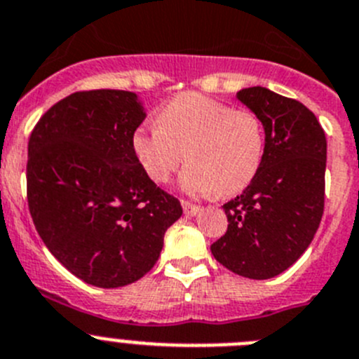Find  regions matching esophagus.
Wrapping results in <instances>:
<instances>
[{"mask_svg": "<svg viewBox=\"0 0 359 359\" xmlns=\"http://www.w3.org/2000/svg\"><path fill=\"white\" fill-rule=\"evenodd\" d=\"M182 209H184V215L186 216H195L196 212L200 211L198 205H195V203L187 202V200H182Z\"/></svg>", "mask_w": 359, "mask_h": 359, "instance_id": "1", "label": "esophagus"}]
</instances>
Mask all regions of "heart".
<instances>
[{
    "instance_id": "b5f03b06",
    "label": "heart",
    "mask_w": 359,
    "mask_h": 359,
    "mask_svg": "<svg viewBox=\"0 0 359 359\" xmlns=\"http://www.w3.org/2000/svg\"><path fill=\"white\" fill-rule=\"evenodd\" d=\"M132 148L154 182L172 179L189 161L180 186L189 195H236L256 179L266 151L263 118L200 93H184L157 112V125H141Z\"/></svg>"
}]
</instances>
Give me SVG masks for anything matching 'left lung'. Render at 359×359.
<instances>
[{
    "label": "left lung",
    "instance_id": "8db88e82",
    "mask_svg": "<svg viewBox=\"0 0 359 359\" xmlns=\"http://www.w3.org/2000/svg\"><path fill=\"white\" fill-rule=\"evenodd\" d=\"M238 98L263 118L266 151L256 179L224 203L227 232L211 252L238 276L270 279L304 254L320 225L327 141L316 116L299 100L264 87H248Z\"/></svg>",
    "mask_w": 359,
    "mask_h": 359
}]
</instances>
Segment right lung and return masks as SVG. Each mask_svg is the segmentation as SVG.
<instances>
[{
	"label": "right lung",
	"mask_w": 359,
	"mask_h": 359,
	"mask_svg": "<svg viewBox=\"0 0 359 359\" xmlns=\"http://www.w3.org/2000/svg\"><path fill=\"white\" fill-rule=\"evenodd\" d=\"M137 96L79 91L48 109L28 140L27 198L48 250L98 288L135 283L157 263L179 198L144 173L132 148Z\"/></svg>",
	"instance_id": "right-lung-1"
}]
</instances>
